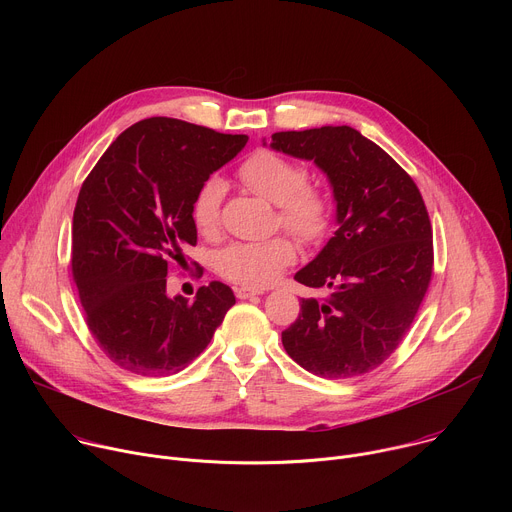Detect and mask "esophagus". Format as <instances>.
<instances>
[{
	"instance_id": "1",
	"label": "esophagus",
	"mask_w": 512,
	"mask_h": 512,
	"mask_svg": "<svg viewBox=\"0 0 512 512\" xmlns=\"http://www.w3.org/2000/svg\"><path fill=\"white\" fill-rule=\"evenodd\" d=\"M235 294L239 300H249L255 296H263V289H253V287H237Z\"/></svg>"
}]
</instances>
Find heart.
<instances>
[{
    "instance_id": "b5f03b06",
    "label": "heart",
    "mask_w": 512,
    "mask_h": 512,
    "mask_svg": "<svg viewBox=\"0 0 512 512\" xmlns=\"http://www.w3.org/2000/svg\"><path fill=\"white\" fill-rule=\"evenodd\" d=\"M239 176L253 192L277 204L279 223L287 231L308 243L324 237L332 214L330 200L322 190L308 186V172L304 166L269 150H259L243 162ZM225 190V180L218 176H210L198 188L192 202V223L200 235L216 233ZM294 261V241L273 237L267 241L229 245L218 255V271L237 283L263 287L273 283Z\"/></svg>"
}]
</instances>
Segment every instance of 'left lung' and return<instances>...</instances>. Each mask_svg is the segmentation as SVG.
<instances>
[{
	"instance_id": "left-lung-1",
	"label": "left lung",
	"mask_w": 512,
	"mask_h": 512,
	"mask_svg": "<svg viewBox=\"0 0 512 512\" xmlns=\"http://www.w3.org/2000/svg\"><path fill=\"white\" fill-rule=\"evenodd\" d=\"M269 148L314 162L336 202L334 237L294 275L332 294L302 298L298 320L281 332L283 348L324 379L369 373L403 340L431 279L423 198L387 152L348 125L279 131Z\"/></svg>"
}]
</instances>
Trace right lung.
Masks as SVG:
<instances>
[{
  "instance_id": "obj_1",
  "label": "right lung",
  "mask_w": 512,
  "mask_h": 512,
  "mask_svg": "<svg viewBox=\"0 0 512 512\" xmlns=\"http://www.w3.org/2000/svg\"><path fill=\"white\" fill-rule=\"evenodd\" d=\"M247 139L150 117L125 129L85 180L72 216V275L91 334L121 369L184 371L235 304L221 281L200 287L194 302L170 298L166 277L196 245L198 188Z\"/></svg>"
}]
</instances>
